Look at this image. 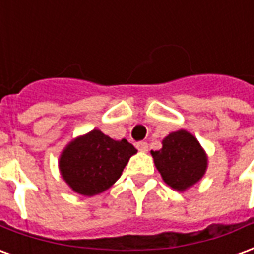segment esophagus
Returning a JSON list of instances; mask_svg holds the SVG:
<instances>
[{
  "label": "esophagus",
  "mask_w": 254,
  "mask_h": 254,
  "mask_svg": "<svg viewBox=\"0 0 254 254\" xmlns=\"http://www.w3.org/2000/svg\"><path fill=\"white\" fill-rule=\"evenodd\" d=\"M137 149L140 151V152H147L148 151V144L145 143V141H140V143H137Z\"/></svg>",
  "instance_id": "esophagus-1"
}]
</instances>
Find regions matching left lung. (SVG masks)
<instances>
[{"label":"left lung","mask_w":254,"mask_h":254,"mask_svg":"<svg viewBox=\"0 0 254 254\" xmlns=\"http://www.w3.org/2000/svg\"><path fill=\"white\" fill-rule=\"evenodd\" d=\"M151 155L163 181L176 190H187L200 181L207 170L204 149L197 138L184 129L166 136L162 149L151 151Z\"/></svg>","instance_id":"8db88e82"}]
</instances>
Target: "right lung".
I'll return each instance as SVG.
<instances>
[{"label":"right lung","instance_id":"1","mask_svg":"<svg viewBox=\"0 0 254 254\" xmlns=\"http://www.w3.org/2000/svg\"><path fill=\"white\" fill-rule=\"evenodd\" d=\"M137 152L125 138L113 140L98 129L74 138L60 156L61 176L73 191L95 196L114 184Z\"/></svg>","mask_w":254,"mask_h":254}]
</instances>
